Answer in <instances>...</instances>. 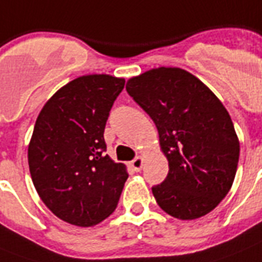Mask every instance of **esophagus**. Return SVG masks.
<instances>
[{
	"mask_svg": "<svg viewBox=\"0 0 262 262\" xmlns=\"http://www.w3.org/2000/svg\"><path fill=\"white\" fill-rule=\"evenodd\" d=\"M143 161L144 158L142 156L137 157L135 160H133L131 162H129V167H131L134 171H141L142 166H143Z\"/></svg>",
	"mask_w": 262,
	"mask_h": 262,
	"instance_id": "34e87169",
	"label": "esophagus"
}]
</instances>
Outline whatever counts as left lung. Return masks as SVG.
<instances>
[{
	"label": "left lung",
	"instance_id": "1",
	"mask_svg": "<svg viewBox=\"0 0 262 262\" xmlns=\"http://www.w3.org/2000/svg\"><path fill=\"white\" fill-rule=\"evenodd\" d=\"M128 95L156 123L169 162L162 184L152 187L170 216L193 221L214 210L237 173L239 141L221 100L193 74L157 68L127 81Z\"/></svg>",
	"mask_w": 262,
	"mask_h": 262
}]
</instances>
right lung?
<instances>
[{"mask_svg": "<svg viewBox=\"0 0 262 262\" xmlns=\"http://www.w3.org/2000/svg\"><path fill=\"white\" fill-rule=\"evenodd\" d=\"M124 78L89 74L73 79L41 108L28 144L32 183L52 214L91 227L118 206L124 164L104 156V129Z\"/></svg>", "mask_w": 262, "mask_h": 262, "instance_id": "add662e5", "label": "right lung"}]
</instances>
